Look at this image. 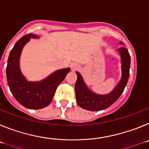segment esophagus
<instances>
[{
  "mask_svg": "<svg viewBox=\"0 0 149 149\" xmlns=\"http://www.w3.org/2000/svg\"><path fill=\"white\" fill-rule=\"evenodd\" d=\"M71 68H72V71L77 70V68H78V65L76 64V63H72V65H71Z\"/></svg>",
  "mask_w": 149,
  "mask_h": 149,
  "instance_id": "1",
  "label": "esophagus"
}]
</instances>
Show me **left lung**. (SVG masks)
Returning <instances> with one entry per match:
<instances>
[{
    "mask_svg": "<svg viewBox=\"0 0 149 149\" xmlns=\"http://www.w3.org/2000/svg\"><path fill=\"white\" fill-rule=\"evenodd\" d=\"M119 43L124 45L122 42H120ZM117 51L121 56L122 77L119 84L108 94L98 95L91 91L84 82L82 75L78 72H76L77 75V81L74 86L76 101L81 108L90 111H99L104 110L115 103L122 94L130 75L129 71L131 65V56L127 49L125 47H121L119 49H117Z\"/></svg>",
    "mask_w": 149,
    "mask_h": 149,
    "instance_id": "left-lung-1",
    "label": "left lung"
}]
</instances>
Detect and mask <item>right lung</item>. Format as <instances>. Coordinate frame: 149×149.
Here are the masks:
<instances>
[{
  "mask_svg": "<svg viewBox=\"0 0 149 149\" xmlns=\"http://www.w3.org/2000/svg\"><path fill=\"white\" fill-rule=\"evenodd\" d=\"M31 38L39 37L33 33L24 36L11 50L6 66V79L12 94L18 103L26 108L36 110L44 108L51 104L56 88L71 69L57 70L41 81H27L21 72L19 60L24 46Z\"/></svg>",
  "mask_w": 149,
  "mask_h": 149,
  "instance_id": "right-lung-1",
  "label": "right lung"
}]
</instances>
